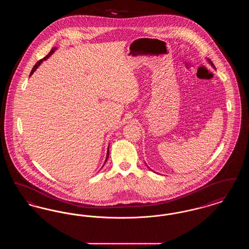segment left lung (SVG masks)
I'll list each match as a JSON object with an SVG mask.
<instances>
[{"label": "left lung", "mask_w": 249, "mask_h": 249, "mask_svg": "<svg viewBox=\"0 0 249 249\" xmlns=\"http://www.w3.org/2000/svg\"><path fill=\"white\" fill-rule=\"evenodd\" d=\"M210 63H211V64H212V65H213V63H212V62H211V61H210Z\"/></svg>", "instance_id": "1"}]
</instances>
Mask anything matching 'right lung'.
Here are the masks:
<instances>
[{
    "mask_svg": "<svg viewBox=\"0 0 249 249\" xmlns=\"http://www.w3.org/2000/svg\"><path fill=\"white\" fill-rule=\"evenodd\" d=\"M54 49H55V48H54ZM54 49H52V50H51V51L49 52V54H48V55H47V56H46L45 58H43V59H40V60H38V61L36 62V65L34 66L33 70H32V71H31V73H30V75H32V74L34 73V71H36V69H37V67H38V66H39V65H40V64L42 63V61H43V60H45V59H48V57H49V56H50V55H51V54H52V53L54 52ZM108 150H109V149H108ZM108 157H109V151L107 152V160H106V162H107V160H108Z\"/></svg>",
    "mask_w": 249,
    "mask_h": 249,
    "instance_id": "1",
    "label": "right lung"
}]
</instances>
